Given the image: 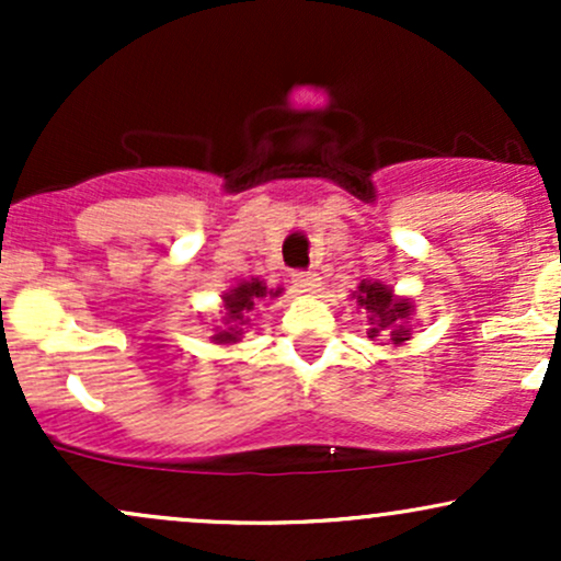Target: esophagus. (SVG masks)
Wrapping results in <instances>:
<instances>
[{
	"label": "esophagus",
	"instance_id": "esophagus-1",
	"mask_svg": "<svg viewBox=\"0 0 561 561\" xmlns=\"http://www.w3.org/2000/svg\"><path fill=\"white\" fill-rule=\"evenodd\" d=\"M293 285L300 295H313V293H319L321 279H319V274H313V272H295Z\"/></svg>",
	"mask_w": 561,
	"mask_h": 561
}]
</instances>
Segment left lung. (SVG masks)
<instances>
[{
    "mask_svg": "<svg viewBox=\"0 0 561 561\" xmlns=\"http://www.w3.org/2000/svg\"><path fill=\"white\" fill-rule=\"evenodd\" d=\"M358 308H364L369 319V340L388 337L392 345H403L411 340V317H414V300L396 295V289L379 279H364L351 293Z\"/></svg>",
    "mask_w": 561,
    "mask_h": 561,
    "instance_id": "1",
    "label": "left lung"
}]
</instances>
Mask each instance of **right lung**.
Here are the masks:
<instances>
[{"instance_id": "add662e5", "label": "right lung", "mask_w": 561, "mask_h": 561, "mask_svg": "<svg viewBox=\"0 0 561 561\" xmlns=\"http://www.w3.org/2000/svg\"><path fill=\"white\" fill-rule=\"evenodd\" d=\"M285 293L282 287H266V282L259 276H250V279H240L237 285H231L227 293L221 295V319L214 327L210 334V343L216 345H237L244 337V332L250 330V313H253L255 300L263 298H279Z\"/></svg>"}]
</instances>
